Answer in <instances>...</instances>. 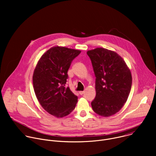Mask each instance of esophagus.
Listing matches in <instances>:
<instances>
[{
  "mask_svg": "<svg viewBox=\"0 0 156 156\" xmlns=\"http://www.w3.org/2000/svg\"><path fill=\"white\" fill-rule=\"evenodd\" d=\"M79 93H80V94L82 95V94H83L84 93V91H80V92H79Z\"/></svg>",
  "mask_w": 156,
  "mask_h": 156,
  "instance_id": "34e87169",
  "label": "esophagus"
}]
</instances>
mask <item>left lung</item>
<instances>
[{
    "mask_svg": "<svg viewBox=\"0 0 156 156\" xmlns=\"http://www.w3.org/2000/svg\"><path fill=\"white\" fill-rule=\"evenodd\" d=\"M96 78L95 99L91 102L94 112L108 117L123 107L129 96L131 71L122 57L114 51L98 48L87 51Z\"/></svg>",
    "mask_w": 156,
    "mask_h": 156,
    "instance_id": "1",
    "label": "left lung"
}]
</instances>
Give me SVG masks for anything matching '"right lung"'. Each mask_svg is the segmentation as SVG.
I'll return each mask as SVG.
<instances>
[{
	"instance_id": "add662e5",
	"label": "right lung",
	"mask_w": 156,
	"mask_h": 156,
	"mask_svg": "<svg viewBox=\"0 0 156 156\" xmlns=\"http://www.w3.org/2000/svg\"><path fill=\"white\" fill-rule=\"evenodd\" d=\"M80 52L65 47H52L41 57L34 70L36 96L42 108L57 118L70 114L78 102V97L65 84L71 63Z\"/></svg>"
}]
</instances>
